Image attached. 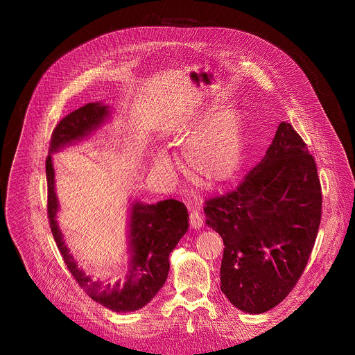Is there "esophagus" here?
Masks as SVG:
<instances>
[{
  "mask_svg": "<svg viewBox=\"0 0 355 355\" xmlns=\"http://www.w3.org/2000/svg\"><path fill=\"white\" fill-rule=\"evenodd\" d=\"M190 226L193 229H200L202 226V216L200 214V211L193 210L190 213Z\"/></svg>",
  "mask_w": 355,
  "mask_h": 355,
  "instance_id": "34e87169",
  "label": "esophagus"
}]
</instances>
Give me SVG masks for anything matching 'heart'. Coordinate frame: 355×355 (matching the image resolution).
<instances>
[{
  "mask_svg": "<svg viewBox=\"0 0 355 355\" xmlns=\"http://www.w3.org/2000/svg\"><path fill=\"white\" fill-rule=\"evenodd\" d=\"M168 137L174 144H184V159L190 177L213 187L232 178L239 170L243 149L241 119L234 106H223L210 115H197L173 125ZM154 164L159 170L170 171L171 159L157 154Z\"/></svg>",
  "mask_w": 355,
  "mask_h": 355,
  "instance_id": "obj_1",
  "label": "heart"
}]
</instances>
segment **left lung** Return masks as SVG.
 <instances>
[{
	"label": "left lung",
	"instance_id": "obj_1",
	"mask_svg": "<svg viewBox=\"0 0 355 355\" xmlns=\"http://www.w3.org/2000/svg\"><path fill=\"white\" fill-rule=\"evenodd\" d=\"M321 182L313 157L282 122L266 155L237 189L206 201V225L225 243L220 289L240 311L282 302L305 270L318 234Z\"/></svg>",
	"mask_w": 355,
	"mask_h": 355
}]
</instances>
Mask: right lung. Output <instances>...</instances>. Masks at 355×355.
I'll use <instances>...</instances> for the list:
<instances>
[{"instance_id":"obj_1","label":"right lung","mask_w":355,"mask_h":355,"mask_svg":"<svg viewBox=\"0 0 355 355\" xmlns=\"http://www.w3.org/2000/svg\"><path fill=\"white\" fill-rule=\"evenodd\" d=\"M109 106L87 103L64 116L54 128L49 157L46 159L47 177V214L50 229L64 263L74 281L93 301L115 312H130L145 306L164 286L170 270V253L189 229V213L184 202L164 200L157 204L134 201L129 213V270L125 282H101L78 268L69 253L59 229L55 214L59 210L54 191V168L51 154L60 148L82 141L98 129L109 116Z\"/></svg>"}]
</instances>
